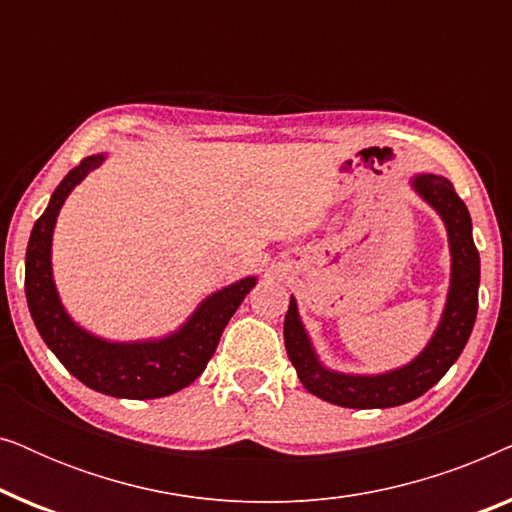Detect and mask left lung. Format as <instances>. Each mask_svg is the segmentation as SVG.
<instances>
[{"mask_svg":"<svg viewBox=\"0 0 512 512\" xmlns=\"http://www.w3.org/2000/svg\"><path fill=\"white\" fill-rule=\"evenodd\" d=\"M410 184L419 198L429 202L440 214L447 228V240H450L452 272L443 317L429 345L410 363L380 375H349L326 368L319 361L310 335L300 321L296 298L291 296L289 312L284 317L286 354L303 387L321 401L356 410L396 408V405L415 401L452 368L471 338L475 314H478L480 286V256L471 233V214L445 177L417 174Z\"/></svg>","mask_w":512,"mask_h":512,"instance_id":"left-lung-1","label":"left lung"}]
</instances>
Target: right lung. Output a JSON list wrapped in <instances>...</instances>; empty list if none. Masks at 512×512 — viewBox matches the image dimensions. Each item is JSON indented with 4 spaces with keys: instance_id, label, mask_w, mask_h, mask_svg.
<instances>
[{
    "instance_id": "right-lung-1",
    "label": "right lung",
    "mask_w": 512,
    "mask_h": 512,
    "mask_svg": "<svg viewBox=\"0 0 512 512\" xmlns=\"http://www.w3.org/2000/svg\"><path fill=\"white\" fill-rule=\"evenodd\" d=\"M104 153L88 156L55 188L46 212L34 223L25 254V296L34 326L62 366L86 387L116 398H160L184 389L207 368L221 333L256 277H244L212 293L186 324L165 338L114 342L88 333L69 317L53 282L51 244L67 195L104 163Z\"/></svg>"
}]
</instances>
